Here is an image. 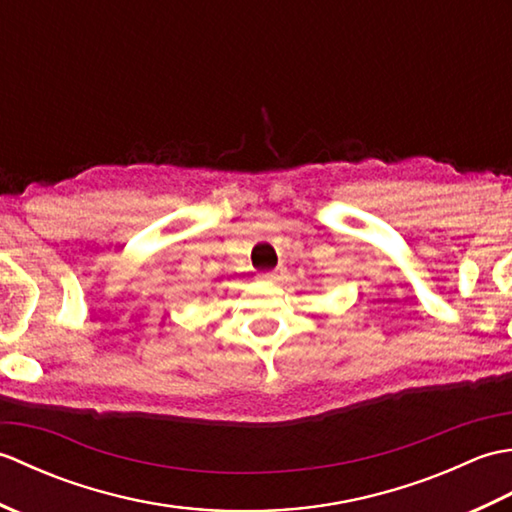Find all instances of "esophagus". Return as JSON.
<instances>
[{
	"mask_svg": "<svg viewBox=\"0 0 512 512\" xmlns=\"http://www.w3.org/2000/svg\"><path fill=\"white\" fill-rule=\"evenodd\" d=\"M284 268H275V270H268V273H259L257 279L259 281H266V284H277V281L284 279Z\"/></svg>",
	"mask_w": 512,
	"mask_h": 512,
	"instance_id": "obj_1",
	"label": "esophagus"
}]
</instances>
